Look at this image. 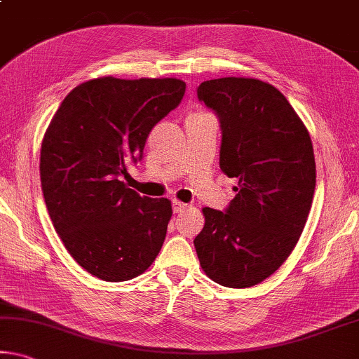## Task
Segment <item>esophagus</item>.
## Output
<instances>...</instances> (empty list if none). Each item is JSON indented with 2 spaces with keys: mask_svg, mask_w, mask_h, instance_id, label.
I'll return each mask as SVG.
<instances>
[{
  "mask_svg": "<svg viewBox=\"0 0 359 359\" xmlns=\"http://www.w3.org/2000/svg\"><path fill=\"white\" fill-rule=\"evenodd\" d=\"M189 208H190V204H187V203H182V201H177V200L172 201V210L175 214L184 212V210L189 209Z\"/></svg>",
  "mask_w": 359,
  "mask_h": 359,
  "instance_id": "obj_1",
  "label": "esophagus"
}]
</instances>
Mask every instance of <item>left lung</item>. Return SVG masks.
Masks as SVG:
<instances>
[{"instance_id":"obj_1","label":"left lung","mask_w":359,"mask_h":359,"mask_svg":"<svg viewBox=\"0 0 359 359\" xmlns=\"http://www.w3.org/2000/svg\"><path fill=\"white\" fill-rule=\"evenodd\" d=\"M198 99L219 118L220 169L238 179L225 210L204 208L200 265L225 287L273 275L302 235L316 185L311 139L287 99L252 78L209 79Z\"/></svg>"}]
</instances>
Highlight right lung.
<instances>
[{
  "label": "right lung",
  "mask_w": 359,
  "mask_h": 359,
  "mask_svg": "<svg viewBox=\"0 0 359 359\" xmlns=\"http://www.w3.org/2000/svg\"><path fill=\"white\" fill-rule=\"evenodd\" d=\"M175 78L90 79L62 100L41 144L39 174L53 225L68 254L104 281H128L156 259L172 208L128 189L126 164L177 108Z\"/></svg>",
  "instance_id": "1"
}]
</instances>
